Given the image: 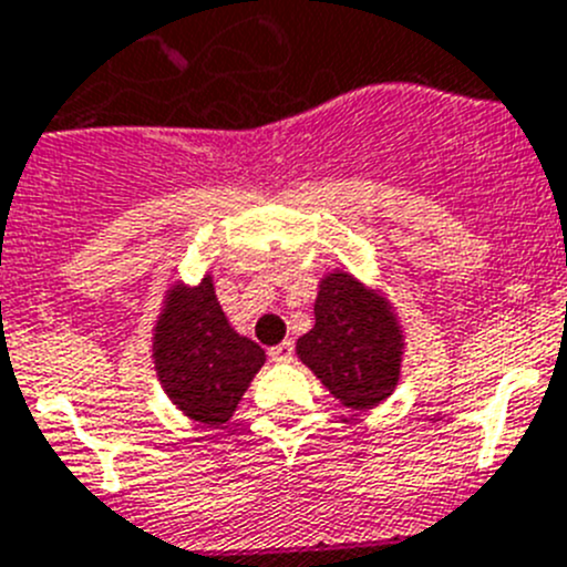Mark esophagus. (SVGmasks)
<instances>
[{"label": "esophagus", "instance_id": "esophagus-1", "mask_svg": "<svg viewBox=\"0 0 567 567\" xmlns=\"http://www.w3.org/2000/svg\"><path fill=\"white\" fill-rule=\"evenodd\" d=\"M268 358H271L274 363L293 361V341H282V343H277V347H271L268 349Z\"/></svg>", "mask_w": 567, "mask_h": 567}]
</instances>
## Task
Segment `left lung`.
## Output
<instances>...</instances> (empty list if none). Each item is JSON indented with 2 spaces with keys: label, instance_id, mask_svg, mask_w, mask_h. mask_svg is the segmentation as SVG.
Instances as JSON below:
<instances>
[{
  "label": "left lung",
  "instance_id": "left-lung-1",
  "mask_svg": "<svg viewBox=\"0 0 567 567\" xmlns=\"http://www.w3.org/2000/svg\"><path fill=\"white\" fill-rule=\"evenodd\" d=\"M316 327L296 355L343 405L372 409L400 378V327L383 301L349 274H330L316 299Z\"/></svg>",
  "mask_w": 567,
  "mask_h": 567
}]
</instances>
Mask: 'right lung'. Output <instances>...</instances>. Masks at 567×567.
Wrapping results in <instances>:
<instances>
[{
    "mask_svg": "<svg viewBox=\"0 0 567 567\" xmlns=\"http://www.w3.org/2000/svg\"><path fill=\"white\" fill-rule=\"evenodd\" d=\"M153 358L173 403L204 425L229 422L251 378L266 363V352L229 327L209 277L193 290H171L156 327Z\"/></svg>",
    "mask_w": 567,
    "mask_h": 567,
    "instance_id": "right-lung-1",
    "label": "right lung"
}]
</instances>
